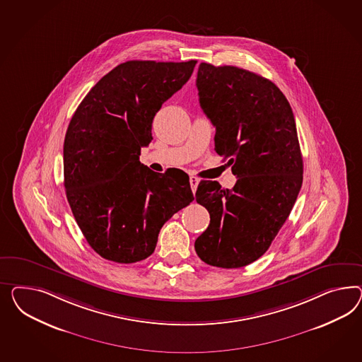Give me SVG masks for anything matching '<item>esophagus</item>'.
Here are the masks:
<instances>
[{
  "label": "esophagus",
  "mask_w": 362,
  "mask_h": 362,
  "mask_svg": "<svg viewBox=\"0 0 362 362\" xmlns=\"http://www.w3.org/2000/svg\"><path fill=\"white\" fill-rule=\"evenodd\" d=\"M199 182H200V180H199L196 176H191V177H189V185H191V188H192V192H194V194L196 192V188H197Z\"/></svg>",
  "instance_id": "34e87169"
}]
</instances>
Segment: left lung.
<instances>
[{"instance_id": "obj_1", "label": "left lung", "mask_w": 362, "mask_h": 362, "mask_svg": "<svg viewBox=\"0 0 362 362\" xmlns=\"http://www.w3.org/2000/svg\"><path fill=\"white\" fill-rule=\"evenodd\" d=\"M203 112L216 127L215 150L229 159L232 189L202 180L196 202L211 216L195 250L206 264L237 269L270 247L303 182L293 109L273 81L233 66L200 63L196 78Z\"/></svg>"}]
</instances>
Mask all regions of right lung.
Returning <instances> with one entry per match:
<instances>
[{"instance_id": "1", "label": "right lung", "mask_w": 362, "mask_h": 362, "mask_svg": "<svg viewBox=\"0 0 362 362\" xmlns=\"http://www.w3.org/2000/svg\"><path fill=\"white\" fill-rule=\"evenodd\" d=\"M196 60H129L80 103L63 147L64 187L89 246L134 264L154 253L160 228L194 200L186 174H158L139 162L162 104L191 78Z\"/></svg>"}]
</instances>
